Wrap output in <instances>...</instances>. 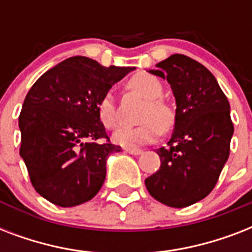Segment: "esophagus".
<instances>
[{"label": "esophagus", "instance_id": "esophagus-1", "mask_svg": "<svg viewBox=\"0 0 252 252\" xmlns=\"http://www.w3.org/2000/svg\"><path fill=\"white\" fill-rule=\"evenodd\" d=\"M124 152L132 154V156H140V154H142L141 149H129V148H124Z\"/></svg>", "mask_w": 252, "mask_h": 252}]
</instances>
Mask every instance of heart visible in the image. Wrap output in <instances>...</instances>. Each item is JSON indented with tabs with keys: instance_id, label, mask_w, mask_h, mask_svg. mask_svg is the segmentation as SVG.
I'll list each match as a JSON object with an SVG mask.
<instances>
[{
	"instance_id": "b5f03b06",
	"label": "heart",
	"mask_w": 252,
	"mask_h": 252,
	"mask_svg": "<svg viewBox=\"0 0 252 252\" xmlns=\"http://www.w3.org/2000/svg\"><path fill=\"white\" fill-rule=\"evenodd\" d=\"M129 87L148 99L142 123L136 126H120L114 134L112 141L123 148L136 149L157 140L162 132H167L174 124V111L161 99L163 94V85L157 77L140 73L129 80ZM96 114L99 122L107 129H114L118 126V110L112 90L106 91L96 104Z\"/></svg>"
}]
</instances>
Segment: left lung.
Segmentation results:
<instances>
[{
	"instance_id": "obj_1",
	"label": "left lung",
	"mask_w": 252,
	"mask_h": 252,
	"mask_svg": "<svg viewBox=\"0 0 252 252\" xmlns=\"http://www.w3.org/2000/svg\"><path fill=\"white\" fill-rule=\"evenodd\" d=\"M149 73L167 80L175 96V124L161 167L145 179L154 199L184 208L207 197L230 153V104L215 76L184 55H171Z\"/></svg>"
}]
</instances>
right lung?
I'll use <instances>...</instances> for the list:
<instances>
[{
    "instance_id": "1",
    "label": "right lung",
    "mask_w": 252,
    "mask_h": 252,
    "mask_svg": "<svg viewBox=\"0 0 252 252\" xmlns=\"http://www.w3.org/2000/svg\"><path fill=\"white\" fill-rule=\"evenodd\" d=\"M136 68H106L85 56L49 69L26 95L19 115L21 154L33 188L59 207L91 200L106 179L107 158L120 146L90 142L107 137L96 104Z\"/></svg>"
}]
</instances>
